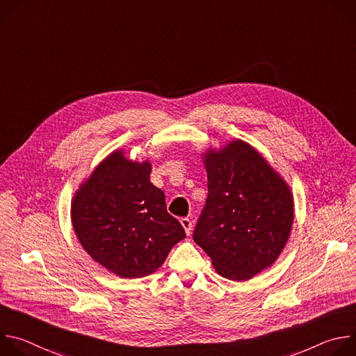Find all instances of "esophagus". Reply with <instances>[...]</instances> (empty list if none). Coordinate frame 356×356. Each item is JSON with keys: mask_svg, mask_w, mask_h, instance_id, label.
<instances>
[{"mask_svg": "<svg viewBox=\"0 0 356 356\" xmlns=\"http://www.w3.org/2000/svg\"><path fill=\"white\" fill-rule=\"evenodd\" d=\"M180 224H181V227L184 228L186 234H187V235H190V232H191V227H193L191 221H190L188 218H181V220H180Z\"/></svg>", "mask_w": 356, "mask_h": 356, "instance_id": "34e87169", "label": "esophagus"}]
</instances>
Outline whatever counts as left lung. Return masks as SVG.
<instances>
[{"label":"left lung","instance_id":"left-lung-1","mask_svg":"<svg viewBox=\"0 0 356 356\" xmlns=\"http://www.w3.org/2000/svg\"><path fill=\"white\" fill-rule=\"evenodd\" d=\"M209 197L193 239L225 279L249 280L283 252L294 220L289 184L248 142L202 154Z\"/></svg>","mask_w":356,"mask_h":356}]
</instances>
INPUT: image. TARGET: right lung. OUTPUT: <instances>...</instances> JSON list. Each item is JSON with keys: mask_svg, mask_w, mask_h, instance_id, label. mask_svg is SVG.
<instances>
[{"mask_svg": "<svg viewBox=\"0 0 356 356\" xmlns=\"http://www.w3.org/2000/svg\"><path fill=\"white\" fill-rule=\"evenodd\" d=\"M152 165L114 150L79 186L72 224L88 255L111 273L136 279L156 272L186 234L150 183Z\"/></svg>", "mask_w": 356, "mask_h": 356, "instance_id": "obj_1", "label": "right lung"}]
</instances>
